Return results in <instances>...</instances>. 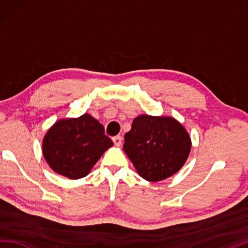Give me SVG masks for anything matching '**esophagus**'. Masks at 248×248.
<instances>
[{
  "mask_svg": "<svg viewBox=\"0 0 248 248\" xmlns=\"http://www.w3.org/2000/svg\"><path fill=\"white\" fill-rule=\"evenodd\" d=\"M112 141H113L115 146H120L121 144H122V137H121V136L114 137V138H112Z\"/></svg>",
  "mask_w": 248,
  "mask_h": 248,
  "instance_id": "1",
  "label": "esophagus"
}]
</instances>
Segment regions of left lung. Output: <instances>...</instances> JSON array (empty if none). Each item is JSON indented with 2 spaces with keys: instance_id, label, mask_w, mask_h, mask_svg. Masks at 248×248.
I'll return each mask as SVG.
<instances>
[{
  "instance_id": "1",
  "label": "left lung",
  "mask_w": 248,
  "mask_h": 248,
  "mask_svg": "<svg viewBox=\"0 0 248 248\" xmlns=\"http://www.w3.org/2000/svg\"><path fill=\"white\" fill-rule=\"evenodd\" d=\"M124 140L125 154L141 177L151 183L177 173L188 159L192 145L185 126L164 115H138Z\"/></svg>"
}]
</instances>
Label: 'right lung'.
I'll return each instance as SVG.
<instances>
[{"instance_id": "add662e5", "label": "right lung", "mask_w": 248, "mask_h": 248, "mask_svg": "<svg viewBox=\"0 0 248 248\" xmlns=\"http://www.w3.org/2000/svg\"><path fill=\"white\" fill-rule=\"evenodd\" d=\"M113 145L104 126L89 113L60 119L48 128L42 154L55 173L79 179L90 173L98 159Z\"/></svg>"}]
</instances>
